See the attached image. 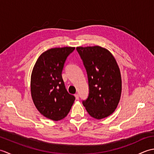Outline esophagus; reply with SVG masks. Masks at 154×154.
Listing matches in <instances>:
<instances>
[{
  "mask_svg": "<svg viewBox=\"0 0 154 154\" xmlns=\"http://www.w3.org/2000/svg\"><path fill=\"white\" fill-rule=\"evenodd\" d=\"M75 98H76V99L77 100H78L79 99V94H77V93H76L75 94Z\"/></svg>",
  "mask_w": 154,
  "mask_h": 154,
  "instance_id": "34e87169",
  "label": "esophagus"
}]
</instances>
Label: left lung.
Masks as SVG:
<instances>
[{
  "mask_svg": "<svg viewBox=\"0 0 154 154\" xmlns=\"http://www.w3.org/2000/svg\"><path fill=\"white\" fill-rule=\"evenodd\" d=\"M76 49L89 81V94L83 101V106L94 119H104L114 112L120 99L122 79L119 65L106 48L94 45Z\"/></svg>",
  "mask_w": 154,
  "mask_h": 154,
  "instance_id": "1",
  "label": "left lung"
}]
</instances>
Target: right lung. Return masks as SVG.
Masks as SVG:
<instances>
[{"label":"right lung","mask_w":154,"mask_h":154,"mask_svg":"<svg viewBox=\"0 0 154 154\" xmlns=\"http://www.w3.org/2000/svg\"><path fill=\"white\" fill-rule=\"evenodd\" d=\"M74 47L51 48L42 53L31 75V95L35 106L47 119L58 121L69 112L75 98L65 89L62 78L65 61Z\"/></svg>","instance_id":"right-lung-1"}]
</instances>
